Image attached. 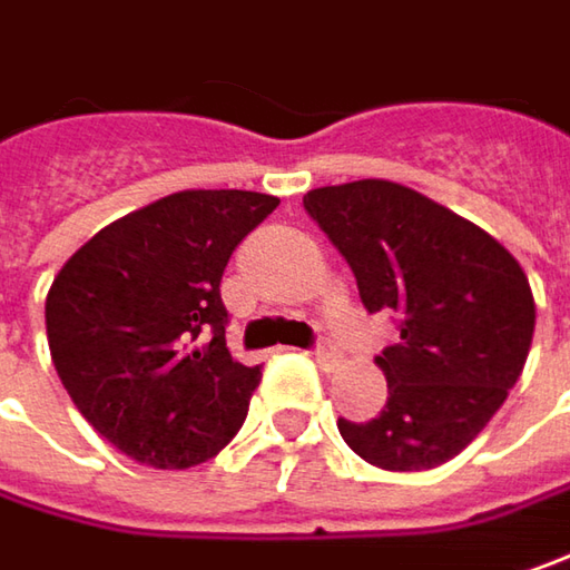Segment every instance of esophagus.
<instances>
[{
  "mask_svg": "<svg viewBox=\"0 0 570 570\" xmlns=\"http://www.w3.org/2000/svg\"><path fill=\"white\" fill-rule=\"evenodd\" d=\"M314 358H317V362H321L324 368H336V365L343 362L340 350H336L333 343H327V340H324V343H317V350H314Z\"/></svg>",
  "mask_w": 570,
  "mask_h": 570,
  "instance_id": "34e87169",
  "label": "esophagus"
}]
</instances>
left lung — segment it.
Here are the masks:
<instances>
[{
  "instance_id": "1",
  "label": "left lung",
  "mask_w": 570,
  "mask_h": 570,
  "mask_svg": "<svg viewBox=\"0 0 570 570\" xmlns=\"http://www.w3.org/2000/svg\"><path fill=\"white\" fill-rule=\"evenodd\" d=\"M304 208L346 256L365 311L401 321V343L375 356L384 411L336 420L340 436L387 471L455 459L527 365L535 301L523 266L478 224L387 179L311 188Z\"/></svg>"
}]
</instances>
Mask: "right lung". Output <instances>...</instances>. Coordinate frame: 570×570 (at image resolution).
Instances as JSON below:
<instances>
[{
    "instance_id": "obj_1",
    "label": "right lung",
    "mask_w": 570,
    "mask_h": 570,
    "mask_svg": "<svg viewBox=\"0 0 570 570\" xmlns=\"http://www.w3.org/2000/svg\"><path fill=\"white\" fill-rule=\"evenodd\" d=\"M278 198L188 188L82 243L47 292L60 382L105 440L150 469H191L237 436L263 379L227 350L220 275Z\"/></svg>"
}]
</instances>
